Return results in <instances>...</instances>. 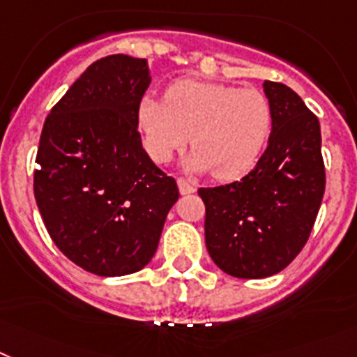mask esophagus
<instances>
[{
  "instance_id": "esophagus-1",
  "label": "esophagus",
  "mask_w": 357,
  "mask_h": 357,
  "mask_svg": "<svg viewBox=\"0 0 357 357\" xmlns=\"http://www.w3.org/2000/svg\"><path fill=\"white\" fill-rule=\"evenodd\" d=\"M178 187H179V192L181 194H192L194 190H196V187H194V185L185 178L178 179Z\"/></svg>"
}]
</instances>
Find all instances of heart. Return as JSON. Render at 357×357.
<instances>
[{
	"mask_svg": "<svg viewBox=\"0 0 357 357\" xmlns=\"http://www.w3.org/2000/svg\"><path fill=\"white\" fill-rule=\"evenodd\" d=\"M137 125L146 152L158 163L170 161L190 137L188 169L234 179L252 169L265 151L274 109L257 89L183 79L170 86L165 100L145 96L137 107Z\"/></svg>",
	"mask_w": 357,
	"mask_h": 357,
	"instance_id": "b5f03b06",
	"label": "heart"
}]
</instances>
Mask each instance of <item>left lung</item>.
<instances>
[{"instance_id": "obj_1", "label": "left lung", "mask_w": 357, "mask_h": 357, "mask_svg": "<svg viewBox=\"0 0 357 357\" xmlns=\"http://www.w3.org/2000/svg\"><path fill=\"white\" fill-rule=\"evenodd\" d=\"M274 109L268 146L247 176L197 190L205 203V243L227 274L259 280L303 250L325 194L316 114L283 83L265 82Z\"/></svg>"}]
</instances>
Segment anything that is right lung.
I'll list each match as a JSON object with an SVG mask.
<instances>
[{"mask_svg": "<svg viewBox=\"0 0 357 357\" xmlns=\"http://www.w3.org/2000/svg\"><path fill=\"white\" fill-rule=\"evenodd\" d=\"M146 59L94 61L54 105L36 155L34 197L56 247L96 275L142 271L160 243L178 183L142 145Z\"/></svg>", "mask_w": 357, "mask_h": 357, "instance_id": "add662e5", "label": "right lung"}]
</instances>
